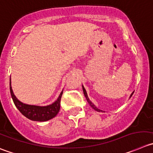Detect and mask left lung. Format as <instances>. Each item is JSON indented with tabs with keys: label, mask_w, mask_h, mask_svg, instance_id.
<instances>
[{
	"label": "left lung",
	"mask_w": 153,
	"mask_h": 153,
	"mask_svg": "<svg viewBox=\"0 0 153 153\" xmlns=\"http://www.w3.org/2000/svg\"><path fill=\"white\" fill-rule=\"evenodd\" d=\"M82 89H83V92H84V94H85V97H86V99H87V101H88V103H89V105H91V107H92L93 109H94V110L97 111V112H103V111H102V110H100V109H98L96 105H94V104L93 103V102H91V100H90L89 97H88V94H87V91H86V90H85V88H84V86H83V85H82ZM133 94H134V92H133L132 94H131V96H130V97H131V96H132V95H133Z\"/></svg>",
	"instance_id": "8db88e82"
}]
</instances>
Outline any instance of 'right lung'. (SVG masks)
I'll list each match as a JSON object with an SVG mask.
<instances>
[{
  "mask_svg": "<svg viewBox=\"0 0 153 153\" xmlns=\"http://www.w3.org/2000/svg\"><path fill=\"white\" fill-rule=\"evenodd\" d=\"M10 91L11 97L13 100L16 107L19 109V111L28 119L35 122H47L48 120L54 118L58 114L60 109V100L62 97V92L60 93L59 96L58 97L56 100L53 102L52 104L48 105H28L22 102L19 100L14 95L11 87V79L10 80Z\"/></svg>",
  "mask_w": 153,
  "mask_h": 153,
  "instance_id": "1",
  "label": "right lung"
}]
</instances>
